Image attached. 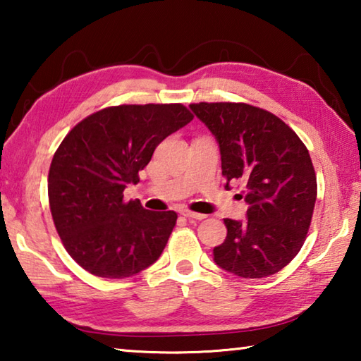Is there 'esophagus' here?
I'll return each instance as SVG.
<instances>
[{
  "mask_svg": "<svg viewBox=\"0 0 361 361\" xmlns=\"http://www.w3.org/2000/svg\"><path fill=\"white\" fill-rule=\"evenodd\" d=\"M181 215L186 218H192V219H204L207 215H202V213H195L191 210H181Z\"/></svg>",
  "mask_w": 361,
  "mask_h": 361,
  "instance_id": "34e87169",
  "label": "esophagus"
}]
</instances>
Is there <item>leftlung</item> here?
Returning <instances> with one entry per match:
<instances>
[{"mask_svg":"<svg viewBox=\"0 0 361 361\" xmlns=\"http://www.w3.org/2000/svg\"><path fill=\"white\" fill-rule=\"evenodd\" d=\"M216 137L226 185L242 181L247 221L224 219L228 235L215 262L243 279L277 274L299 253L312 221L317 175L296 132L248 103H191Z\"/></svg>","mask_w":361,"mask_h":361,"instance_id":"obj_1","label":"left lung"}]
</instances>
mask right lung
Returning <instances> with one entry per match:
<instances>
[{
    "label": "right lung",
    "mask_w": 361,
    "mask_h": 361,
    "mask_svg": "<svg viewBox=\"0 0 361 361\" xmlns=\"http://www.w3.org/2000/svg\"><path fill=\"white\" fill-rule=\"evenodd\" d=\"M194 119L181 103L118 105L66 133L52 157L49 207L63 247L97 277L126 279L161 256L178 215L124 200L156 146Z\"/></svg>",
    "instance_id": "obj_1"
}]
</instances>
